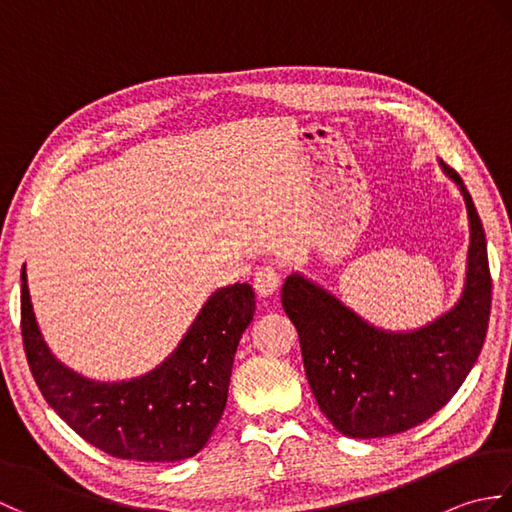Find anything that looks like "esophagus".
<instances>
[{
	"label": "esophagus",
	"instance_id": "obj_1",
	"mask_svg": "<svg viewBox=\"0 0 512 512\" xmlns=\"http://www.w3.org/2000/svg\"><path fill=\"white\" fill-rule=\"evenodd\" d=\"M279 281L281 279H279L277 268L262 266V268H257V273L253 277V288L257 290L259 297H270V295H275V292H277Z\"/></svg>",
	"mask_w": 512,
	"mask_h": 512
}]
</instances>
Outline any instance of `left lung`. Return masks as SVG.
<instances>
[{
    "label": "left lung",
    "instance_id": "8db88e82",
    "mask_svg": "<svg viewBox=\"0 0 512 512\" xmlns=\"http://www.w3.org/2000/svg\"><path fill=\"white\" fill-rule=\"evenodd\" d=\"M440 167L460 187L471 226L464 290L449 312L418 330L389 332L303 275H290L281 288L312 394L343 436L385 438L429 420L482 352L493 288L484 226L462 178L447 162Z\"/></svg>",
    "mask_w": 512,
    "mask_h": 512
}]
</instances>
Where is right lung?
<instances>
[{
    "label": "right lung",
    "mask_w": 512,
    "mask_h": 512,
    "mask_svg": "<svg viewBox=\"0 0 512 512\" xmlns=\"http://www.w3.org/2000/svg\"><path fill=\"white\" fill-rule=\"evenodd\" d=\"M248 284L215 290L180 345L151 372L101 383L63 365L43 341L21 268V336L43 398L83 440L114 458L187 460L220 422L239 339L253 321Z\"/></svg>",
    "instance_id": "add662e5"
}]
</instances>
